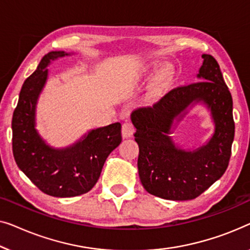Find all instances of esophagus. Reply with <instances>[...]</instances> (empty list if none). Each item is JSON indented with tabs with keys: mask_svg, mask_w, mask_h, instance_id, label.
Returning a JSON list of instances; mask_svg holds the SVG:
<instances>
[{
	"mask_svg": "<svg viewBox=\"0 0 250 250\" xmlns=\"http://www.w3.org/2000/svg\"><path fill=\"white\" fill-rule=\"evenodd\" d=\"M135 132V126L130 121H125L124 125H122V137L124 138H130Z\"/></svg>",
	"mask_w": 250,
	"mask_h": 250,
	"instance_id": "esophagus-1",
	"label": "esophagus"
}]
</instances>
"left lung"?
<instances>
[{
    "label": "left lung",
    "instance_id": "obj_1",
    "mask_svg": "<svg viewBox=\"0 0 250 250\" xmlns=\"http://www.w3.org/2000/svg\"><path fill=\"white\" fill-rule=\"evenodd\" d=\"M197 75L200 82L171 89L152 106L131 113L139 146L138 173L146 191L171 200L194 199L226 172L234 138L232 96L220 65L203 54ZM203 101L211 110L216 131L210 142L195 151L178 149L168 136L177 116L189 104Z\"/></svg>",
    "mask_w": 250,
    "mask_h": 250
}]
</instances>
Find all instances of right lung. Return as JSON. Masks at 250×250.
<instances>
[{
  "instance_id": "right-lung-1",
  "label": "right lung",
  "mask_w": 250,
  "mask_h": 250,
  "mask_svg": "<svg viewBox=\"0 0 250 250\" xmlns=\"http://www.w3.org/2000/svg\"><path fill=\"white\" fill-rule=\"evenodd\" d=\"M69 55L50 52L41 60L33 75L24 80L12 117V150L19 168L36 187L50 196L75 197L96 185L112 150L120 145L121 124L97 128L75 145L56 149L48 146L35 128L38 96L46 83L51 61Z\"/></svg>"
}]
</instances>
